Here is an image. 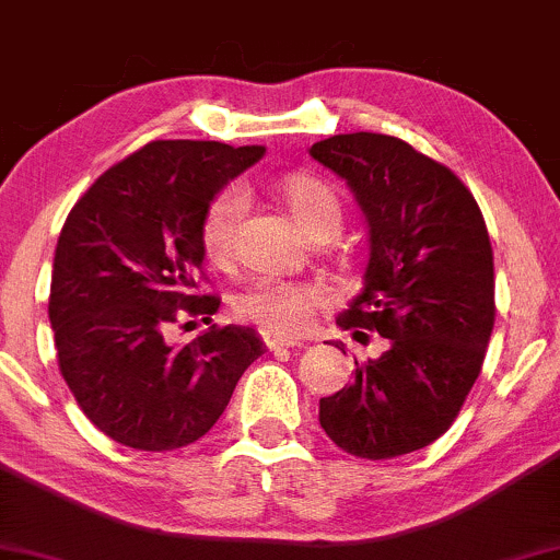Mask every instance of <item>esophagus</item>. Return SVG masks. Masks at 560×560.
Segmentation results:
<instances>
[{"mask_svg":"<svg viewBox=\"0 0 560 560\" xmlns=\"http://www.w3.org/2000/svg\"><path fill=\"white\" fill-rule=\"evenodd\" d=\"M266 347L271 352H279V350H287V347H294V342H289L284 337H276V334H266Z\"/></svg>","mask_w":560,"mask_h":560,"instance_id":"1","label":"esophagus"}]
</instances>
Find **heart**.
I'll list each match as a JSON object with an SVG mask.
<instances>
[{
  "mask_svg": "<svg viewBox=\"0 0 560 560\" xmlns=\"http://www.w3.org/2000/svg\"><path fill=\"white\" fill-rule=\"evenodd\" d=\"M281 195L298 226L307 236L337 234L342 226V205L331 186L311 176H292L281 184ZM249 208V195L244 184H229L208 205L199 226V240L210 260H229L234 249L236 229ZM324 305V292L313 284L281 279H255L236 294L234 311L240 318L253 320L276 337H298L311 326L313 313Z\"/></svg>",
  "mask_w": 560,
  "mask_h": 560,
  "instance_id": "1",
  "label": "heart"
}]
</instances>
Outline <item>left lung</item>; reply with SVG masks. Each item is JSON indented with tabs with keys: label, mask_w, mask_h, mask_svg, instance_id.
Masks as SVG:
<instances>
[{
	"label": "left lung",
	"mask_w": 560,
	"mask_h": 560,
	"mask_svg": "<svg viewBox=\"0 0 560 560\" xmlns=\"http://www.w3.org/2000/svg\"><path fill=\"white\" fill-rule=\"evenodd\" d=\"M311 158L350 186L369 226L363 289L337 324L387 339L320 397L318 421L358 458L413 453L447 432L485 363L494 326L485 218L453 171L397 137L339 133Z\"/></svg>",
	"instance_id": "8db88e82"
}]
</instances>
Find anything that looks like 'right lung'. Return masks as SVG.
<instances>
[{
  "label": "right lung",
  "mask_w": 560,
  "mask_h": 560,
  "mask_svg": "<svg viewBox=\"0 0 560 560\" xmlns=\"http://www.w3.org/2000/svg\"><path fill=\"white\" fill-rule=\"evenodd\" d=\"M266 155L223 141H150L92 184L60 231L49 292L60 374L100 432L126 447L176 450L213 429L266 350L249 326L171 347L165 326L210 318L195 294L199 226L218 191Z\"/></svg>",
  "instance_id": "right-lung-1"
}]
</instances>
